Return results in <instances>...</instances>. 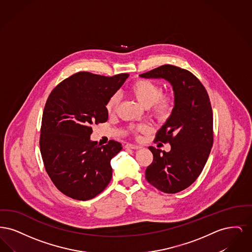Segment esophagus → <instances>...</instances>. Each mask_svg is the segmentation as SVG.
Instances as JSON below:
<instances>
[{"mask_svg": "<svg viewBox=\"0 0 252 252\" xmlns=\"http://www.w3.org/2000/svg\"><path fill=\"white\" fill-rule=\"evenodd\" d=\"M125 147L127 148V149H140V148H142L143 146H142V145H139V144H126L125 145Z\"/></svg>", "mask_w": 252, "mask_h": 252, "instance_id": "obj_1", "label": "esophagus"}]
</instances>
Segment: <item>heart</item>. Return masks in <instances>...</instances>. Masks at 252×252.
I'll use <instances>...</instances> for the list:
<instances>
[{"label": "heart", "mask_w": 252, "mask_h": 252, "mask_svg": "<svg viewBox=\"0 0 252 252\" xmlns=\"http://www.w3.org/2000/svg\"><path fill=\"white\" fill-rule=\"evenodd\" d=\"M129 92L133 97L145 108H151V113L159 120L166 119L172 113L176 98L173 93H162V88L159 84L148 79H138L134 81L130 87ZM120 104V95L114 94L108 98L106 104V109L108 114L116 112ZM129 131L133 134L139 132H146L150 129L147 125L130 126Z\"/></svg>", "instance_id": "obj_1"}]
</instances>
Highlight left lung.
Returning a JSON list of instances; mask_svg holds the SVG:
<instances>
[{
  "mask_svg": "<svg viewBox=\"0 0 252 252\" xmlns=\"http://www.w3.org/2000/svg\"><path fill=\"white\" fill-rule=\"evenodd\" d=\"M140 76L163 78L173 87L175 107L155 139L169 143L171 150L149 146L153 161L146 168L145 179L161 192L176 193L195 181L210 155L214 143L210 98L196 76L174 65H162Z\"/></svg>",
  "mask_w": 252,
  "mask_h": 252,
  "instance_id": "obj_1",
  "label": "left lung"
}]
</instances>
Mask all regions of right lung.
Instances as JSON below:
<instances>
[{
	"mask_svg": "<svg viewBox=\"0 0 252 252\" xmlns=\"http://www.w3.org/2000/svg\"><path fill=\"white\" fill-rule=\"evenodd\" d=\"M129 76L111 77L79 72L60 82L46 101L39 146L44 167L55 186L76 200L95 197L112 177L110 160L122 144L91 141L92 125L108 121L106 104Z\"/></svg>",
	"mask_w": 252,
	"mask_h": 252,
	"instance_id": "obj_1",
	"label": "right lung"
}]
</instances>
